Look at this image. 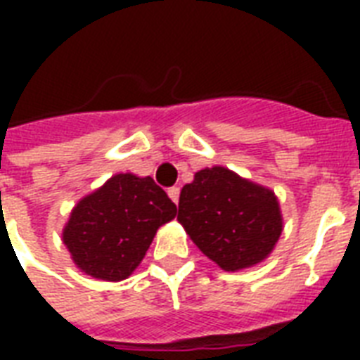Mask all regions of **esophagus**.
<instances>
[{
	"instance_id": "esophagus-1",
	"label": "esophagus",
	"mask_w": 360,
	"mask_h": 360,
	"mask_svg": "<svg viewBox=\"0 0 360 360\" xmlns=\"http://www.w3.org/2000/svg\"><path fill=\"white\" fill-rule=\"evenodd\" d=\"M168 196L174 200L175 203L179 202V186H169L168 188Z\"/></svg>"
}]
</instances>
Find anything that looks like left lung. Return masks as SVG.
<instances>
[{
    "label": "left lung",
    "instance_id": "1",
    "mask_svg": "<svg viewBox=\"0 0 360 360\" xmlns=\"http://www.w3.org/2000/svg\"><path fill=\"white\" fill-rule=\"evenodd\" d=\"M177 220L224 271L259 263L282 233L273 192L220 166L200 169L191 185L183 186Z\"/></svg>",
    "mask_w": 360,
    "mask_h": 360
}]
</instances>
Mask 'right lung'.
Returning <instances> with one entry per match:
<instances>
[{
  "mask_svg": "<svg viewBox=\"0 0 360 360\" xmlns=\"http://www.w3.org/2000/svg\"><path fill=\"white\" fill-rule=\"evenodd\" d=\"M175 214L177 205L151 177L114 175L76 205L63 243L84 273L120 282L143 259L158 226Z\"/></svg>",
  "mask_w": 360,
  "mask_h": 360,
  "instance_id": "obj_1",
  "label": "right lung"
}]
</instances>
